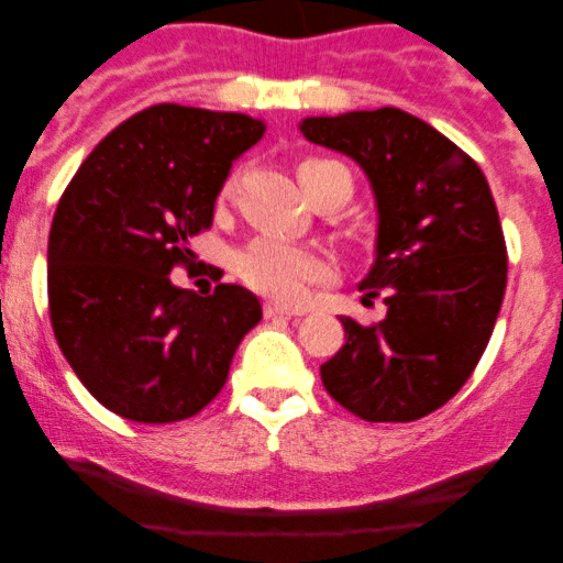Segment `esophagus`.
<instances>
[{
	"label": "esophagus",
	"mask_w": 563,
	"mask_h": 563,
	"mask_svg": "<svg viewBox=\"0 0 563 563\" xmlns=\"http://www.w3.org/2000/svg\"><path fill=\"white\" fill-rule=\"evenodd\" d=\"M264 316H266V318H275V316L291 318V316H302V310L288 308V305H280V302H266V305H264Z\"/></svg>",
	"instance_id": "obj_1"
}]
</instances>
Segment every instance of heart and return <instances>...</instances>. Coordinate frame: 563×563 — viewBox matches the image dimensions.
<instances>
[{"label": "heart", "instance_id": "heart-1", "mask_svg": "<svg viewBox=\"0 0 563 563\" xmlns=\"http://www.w3.org/2000/svg\"><path fill=\"white\" fill-rule=\"evenodd\" d=\"M321 166H329V161L308 157L297 166V176L316 172ZM229 190L231 181L225 185V192ZM236 272L255 291L294 302V299L302 297L310 283L327 277V264L313 250L288 245V242L275 240V236H261V240L250 242L242 250L240 258H236Z\"/></svg>", "mask_w": 563, "mask_h": 563}]
</instances>
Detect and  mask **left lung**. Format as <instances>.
<instances>
[{
	"instance_id": "obj_1",
	"label": "left lung",
	"mask_w": 563,
	"mask_h": 563,
	"mask_svg": "<svg viewBox=\"0 0 563 563\" xmlns=\"http://www.w3.org/2000/svg\"><path fill=\"white\" fill-rule=\"evenodd\" d=\"M310 144L351 157L376 201V255L360 280L387 316H343L345 345L321 365L329 395L367 422H411L468 382L507 288V245L482 168L400 108L305 117Z\"/></svg>"
}]
</instances>
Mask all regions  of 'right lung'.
<instances>
[{
    "label": "right lung",
    "mask_w": 563,
    "mask_h": 563,
    "mask_svg": "<svg viewBox=\"0 0 563 563\" xmlns=\"http://www.w3.org/2000/svg\"><path fill=\"white\" fill-rule=\"evenodd\" d=\"M264 119L161 103L100 141L67 185L48 236L51 327L73 373L108 411L179 422L218 397L261 302L236 283H172L209 229L231 166Z\"/></svg>",
    "instance_id": "obj_1"
}]
</instances>
